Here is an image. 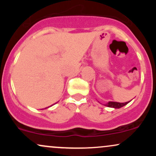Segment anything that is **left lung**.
<instances>
[{
    "mask_svg": "<svg viewBox=\"0 0 156 156\" xmlns=\"http://www.w3.org/2000/svg\"><path fill=\"white\" fill-rule=\"evenodd\" d=\"M130 101L128 102H125V103H118V102H112V101H109L108 103H105L104 105L105 106L110 107V108H120L122 107H123L124 105H127Z\"/></svg>",
    "mask_w": 156,
    "mask_h": 156,
    "instance_id": "1",
    "label": "left lung"
}]
</instances>
